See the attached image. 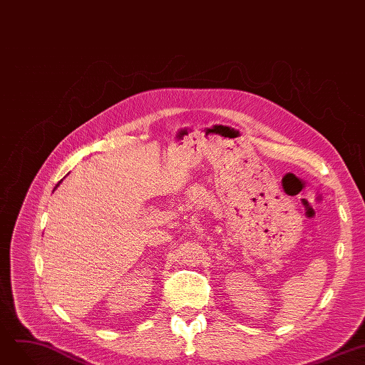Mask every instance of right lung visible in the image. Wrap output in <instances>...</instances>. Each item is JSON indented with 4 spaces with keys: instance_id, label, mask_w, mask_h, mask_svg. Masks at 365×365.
Listing matches in <instances>:
<instances>
[{
    "instance_id": "1",
    "label": "right lung",
    "mask_w": 365,
    "mask_h": 365,
    "mask_svg": "<svg viewBox=\"0 0 365 365\" xmlns=\"http://www.w3.org/2000/svg\"><path fill=\"white\" fill-rule=\"evenodd\" d=\"M60 183H61V182H58V185H60ZM58 185H57V186H58ZM57 186H56V187H57Z\"/></svg>"
}]
</instances>
